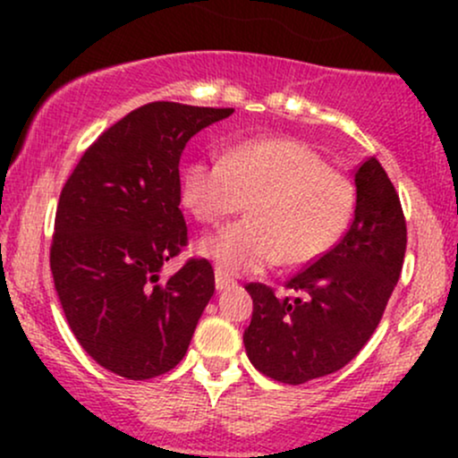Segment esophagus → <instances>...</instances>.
<instances>
[{
    "instance_id": "1",
    "label": "esophagus",
    "mask_w": 458,
    "mask_h": 458,
    "mask_svg": "<svg viewBox=\"0 0 458 458\" xmlns=\"http://www.w3.org/2000/svg\"><path fill=\"white\" fill-rule=\"evenodd\" d=\"M230 286H234L233 277H228L224 271H219V269L215 271V288H217V291H225V288H230Z\"/></svg>"
}]
</instances>
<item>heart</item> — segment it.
Here are the masks:
<instances>
[{"label":"heart","mask_w":458,"mask_h":458,"mask_svg":"<svg viewBox=\"0 0 458 458\" xmlns=\"http://www.w3.org/2000/svg\"><path fill=\"white\" fill-rule=\"evenodd\" d=\"M247 201L250 219L196 245L199 256L233 276L320 259L349 224L351 187L293 140H250L225 159L199 157L182 170L181 202L198 222L219 224Z\"/></svg>","instance_id":"1"}]
</instances>
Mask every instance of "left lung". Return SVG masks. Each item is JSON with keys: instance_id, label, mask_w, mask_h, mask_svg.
<instances>
[{"instance_id": "1", "label": "left lung", "mask_w": 458, "mask_h": 458, "mask_svg": "<svg viewBox=\"0 0 458 458\" xmlns=\"http://www.w3.org/2000/svg\"><path fill=\"white\" fill-rule=\"evenodd\" d=\"M355 191L346 234L286 282L297 297H276L265 284L245 286L254 301L245 351L271 379L301 386L349 364L375 334L401 277L407 225L396 189L375 157L355 170Z\"/></svg>"}]
</instances>
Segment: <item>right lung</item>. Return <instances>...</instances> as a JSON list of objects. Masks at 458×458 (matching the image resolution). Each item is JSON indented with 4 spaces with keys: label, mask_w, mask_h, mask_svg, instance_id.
<instances>
[{
    "label": "right lung",
    "mask_w": 458,
    "mask_h": 458,
    "mask_svg": "<svg viewBox=\"0 0 458 458\" xmlns=\"http://www.w3.org/2000/svg\"><path fill=\"white\" fill-rule=\"evenodd\" d=\"M234 109L157 101L109 127L60 193L51 273L68 327L105 370L144 381L182 360L215 293L211 262L187 245L178 163L187 141Z\"/></svg>",
    "instance_id": "right-lung-1"
}]
</instances>
